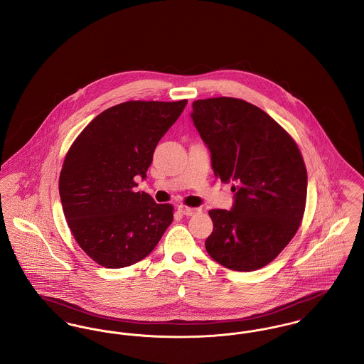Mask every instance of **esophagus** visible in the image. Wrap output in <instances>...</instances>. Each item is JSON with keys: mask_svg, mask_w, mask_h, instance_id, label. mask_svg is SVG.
Returning a JSON list of instances; mask_svg holds the SVG:
<instances>
[{"mask_svg": "<svg viewBox=\"0 0 364 364\" xmlns=\"http://www.w3.org/2000/svg\"><path fill=\"white\" fill-rule=\"evenodd\" d=\"M177 209H178L180 213L184 214V215H193V214L199 212V209H196V208H188V206H184V205H178Z\"/></svg>", "mask_w": 364, "mask_h": 364, "instance_id": "esophagus-1", "label": "esophagus"}]
</instances>
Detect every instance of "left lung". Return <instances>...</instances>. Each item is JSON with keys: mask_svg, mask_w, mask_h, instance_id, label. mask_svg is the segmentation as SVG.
I'll use <instances>...</instances> for the list:
<instances>
[{"mask_svg": "<svg viewBox=\"0 0 364 364\" xmlns=\"http://www.w3.org/2000/svg\"><path fill=\"white\" fill-rule=\"evenodd\" d=\"M191 118L214 176L235 193L231 210L209 212L206 252L232 271L262 268L296 235L304 215L308 177L299 147L267 112L240 99L196 100Z\"/></svg>", "mask_w": 364, "mask_h": 364, "instance_id": "8db88e82", "label": "left lung"}]
</instances>
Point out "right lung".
<instances>
[{"label":"right lung","instance_id":"1","mask_svg":"<svg viewBox=\"0 0 364 364\" xmlns=\"http://www.w3.org/2000/svg\"><path fill=\"white\" fill-rule=\"evenodd\" d=\"M187 105L127 102L99 114L65 155L59 193L67 224L87 256L106 268L149 256L173 221V206L133 193L158 141Z\"/></svg>","mask_w":364,"mask_h":364}]
</instances>
